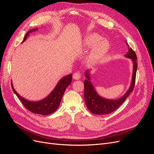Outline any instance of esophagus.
Wrapping results in <instances>:
<instances>
[{
    "label": "esophagus",
    "instance_id": "34e87169",
    "mask_svg": "<svg viewBox=\"0 0 154 154\" xmlns=\"http://www.w3.org/2000/svg\"><path fill=\"white\" fill-rule=\"evenodd\" d=\"M72 77L74 79H75V80H80L81 78V74L79 72H75L73 74Z\"/></svg>",
    "mask_w": 154,
    "mask_h": 154
}]
</instances>
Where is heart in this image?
I'll list each match as a JSON object with an SVG mask.
<instances>
[{"instance_id":"heart-1","label":"heart","mask_w":154,"mask_h":154,"mask_svg":"<svg viewBox=\"0 0 154 154\" xmlns=\"http://www.w3.org/2000/svg\"><path fill=\"white\" fill-rule=\"evenodd\" d=\"M101 37L96 33H92L85 36L84 39L85 46L87 48H92L87 56V62L93 64L99 62L109 49V44L106 40H101Z\"/></svg>"}]
</instances>
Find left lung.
I'll list each match as a JSON object with an SVG mask.
<instances>
[{
  "label": "left lung",
  "mask_w": 154,
  "mask_h": 154,
  "mask_svg": "<svg viewBox=\"0 0 154 154\" xmlns=\"http://www.w3.org/2000/svg\"><path fill=\"white\" fill-rule=\"evenodd\" d=\"M128 47V51L125 54V57L130 58L133 62V74L132 78L131 85L129 89L125 94L120 98L118 100H107L101 97L94 89V87L90 81L89 72L88 70L85 71V75L87 80L84 81V99L86 105L92 113L94 114H106L112 112L113 111L117 109L122 105L127 97L132 92L136 82V76L137 71V56L134 50L129 47L128 44L126 42Z\"/></svg>",
  "instance_id": "left-lung-1"
}]
</instances>
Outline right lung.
<instances>
[{
	"mask_svg": "<svg viewBox=\"0 0 154 154\" xmlns=\"http://www.w3.org/2000/svg\"><path fill=\"white\" fill-rule=\"evenodd\" d=\"M37 29H38V28H35L27 32L24 36V38L22 42H24L26 40L29 34L33 31H36ZM72 76V74H70L69 75L62 78L58 82V84L55 87L54 90L50 93L49 95L42 100L38 101H30L26 100L24 97H21L17 92V91L14 89L12 82L11 87L13 92H15V94L20 99L23 105H24V106L27 110L35 114H38L41 115H49L53 113L58 108L65 91H66V88L71 84Z\"/></svg>",
	"mask_w": 154,
	"mask_h": 154,
	"instance_id": "add662e5",
	"label": "right lung"
}]
</instances>
